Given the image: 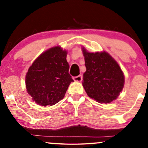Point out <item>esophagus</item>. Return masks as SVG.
I'll return each mask as SVG.
<instances>
[{
  "label": "esophagus",
  "mask_w": 148,
  "mask_h": 148,
  "mask_svg": "<svg viewBox=\"0 0 148 148\" xmlns=\"http://www.w3.org/2000/svg\"><path fill=\"white\" fill-rule=\"evenodd\" d=\"M73 79H74V80L75 81H79V82H80V81H82L83 76H82V75H79L77 76H75V77H74Z\"/></svg>",
  "instance_id": "obj_1"
}]
</instances>
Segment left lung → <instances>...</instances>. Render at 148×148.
<instances>
[{
    "label": "left lung",
    "mask_w": 148,
    "mask_h": 148,
    "mask_svg": "<svg viewBox=\"0 0 148 148\" xmlns=\"http://www.w3.org/2000/svg\"><path fill=\"white\" fill-rule=\"evenodd\" d=\"M86 72L83 86L90 97L99 103H110L123 90V73L116 61L106 52L89 53L83 48Z\"/></svg>",
    "instance_id": "8db88e82"
}]
</instances>
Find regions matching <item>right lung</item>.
Returning a JSON list of instances; mask_svg holds the SVG:
<instances>
[{"label": "right lung", "instance_id": "add662e5", "mask_svg": "<svg viewBox=\"0 0 148 148\" xmlns=\"http://www.w3.org/2000/svg\"><path fill=\"white\" fill-rule=\"evenodd\" d=\"M67 51L55 47L42 53L30 67L25 76L28 94L37 104L53 106L63 99L74 80L69 74Z\"/></svg>", "mask_w": 148, "mask_h": 148}]
</instances>
